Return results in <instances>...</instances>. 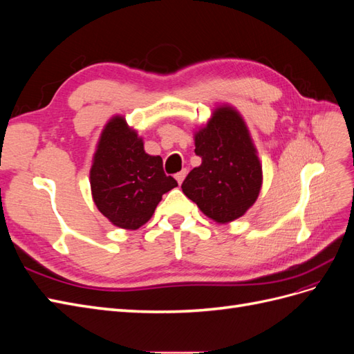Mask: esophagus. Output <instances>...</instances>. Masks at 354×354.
<instances>
[{"label": "esophagus", "mask_w": 354, "mask_h": 354, "mask_svg": "<svg viewBox=\"0 0 354 354\" xmlns=\"http://www.w3.org/2000/svg\"><path fill=\"white\" fill-rule=\"evenodd\" d=\"M186 174H187V171H186V169H181L180 173H177V174H176V180H177V183H178V185L183 183V180H185Z\"/></svg>", "instance_id": "obj_1"}]
</instances>
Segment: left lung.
I'll use <instances>...</instances> for the list:
<instances>
[{"label":"left lung","mask_w":354,"mask_h":354,"mask_svg":"<svg viewBox=\"0 0 354 354\" xmlns=\"http://www.w3.org/2000/svg\"><path fill=\"white\" fill-rule=\"evenodd\" d=\"M202 164L187 174L183 194L220 224L242 217L260 195L263 169L242 115L230 104L214 109L195 133Z\"/></svg>","instance_id":"1"}]
</instances>
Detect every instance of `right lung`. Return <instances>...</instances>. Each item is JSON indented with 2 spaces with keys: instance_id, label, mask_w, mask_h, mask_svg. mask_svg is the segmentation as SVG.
Returning <instances> with one entry per match:
<instances>
[{
  "instance_id": "1",
  "label": "right lung",
  "mask_w": 354,
  "mask_h": 354,
  "mask_svg": "<svg viewBox=\"0 0 354 354\" xmlns=\"http://www.w3.org/2000/svg\"><path fill=\"white\" fill-rule=\"evenodd\" d=\"M95 207L113 226L136 230L151 220L162 195L177 187L165 176L162 158L145 152L143 138L124 116L104 125L90 169Z\"/></svg>"
}]
</instances>
